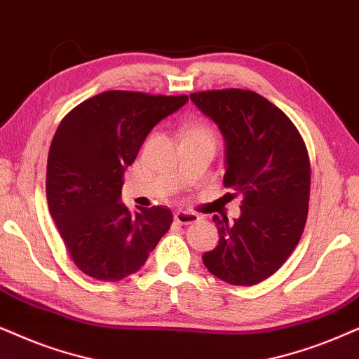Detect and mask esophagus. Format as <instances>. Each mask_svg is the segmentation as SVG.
<instances>
[{"label":"esophagus","instance_id":"esophagus-1","mask_svg":"<svg viewBox=\"0 0 359 359\" xmlns=\"http://www.w3.org/2000/svg\"><path fill=\"white\" fill-rule=\"evenodd\" d=\"M175 222L180 225H189V224H195L198 220V215L194 212H177L175 213Z\"/></svg>","mask_w":359,"mask_h":359}]
</instances>
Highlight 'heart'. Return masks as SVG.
I'll return each instance as SVG.
<instances>
[{
    "instance_id": "1",
    "label": "heart",
    "mask_w": 359,
    "mask_h": 359,
    "mask_svg": "<svg viewBox=\"0 0 359 359\" xmlns=\"http://www.w3.org/2000/svg\"><path fill=\"white\" fill-rule=\"evenodd\" d=\"M189 134H207V135H212V133L208 129H205V127H194V129H190Z\"/></svg>"
}]
</instances>
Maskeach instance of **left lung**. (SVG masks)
<instances>
[{"label": "left lung", "instance_id": "8db88e82", "mask_svg": "<svg viewBox=\"0 0 359 359\" xmlns=\"http://www.w3.org/2000/svg\"><path fill=\"white\" fill-rule=\"evenodd\" d=\"M225 140V187L242 195L230 224L213 215L219 243L203 265L230 285L250 287L273 275L292 255L306 224L310 158L293 122L253 90L222 89L190 94Z\"/></svg>", "mask_w": 359, "mask_h": 359}]
</instances>
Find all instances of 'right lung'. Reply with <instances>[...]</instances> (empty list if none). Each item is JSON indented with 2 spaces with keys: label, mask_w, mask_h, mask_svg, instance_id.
<instances>
[{
  "label": "right lung",
  "mask_w": 359,
  "mask_h": 359,
  "mask_svg": "<svg viewBox=\"0 0 359 359\" xmlns=\"http://www.w3.org/2000/svg\"><path fill=\"white\" fill-rule=\"evenodd\" d=\"M187 96L106 90L81 102L59 124L48 156L49 213L83 273L102 281L133 275L170 229L165 207L130 213L122 175L149 133Z\"/></svg>",
  "instance_id": "add662e5"
}]
</instances>
